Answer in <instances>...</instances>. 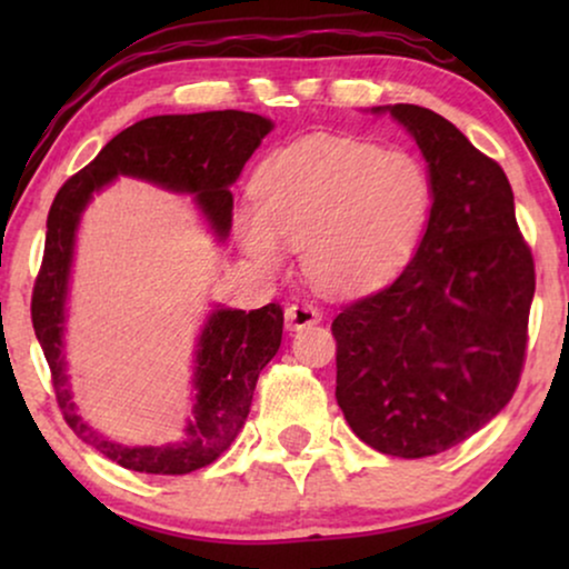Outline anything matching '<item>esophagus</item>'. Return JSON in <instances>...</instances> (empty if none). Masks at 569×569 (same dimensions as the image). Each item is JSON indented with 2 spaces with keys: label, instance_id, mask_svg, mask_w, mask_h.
<instances>
[{
  "label": "esophagus",
  "instance_id": "esophagus-1",
  "mask_svg": "<svg viewBox=\"0 0 569 569\" xmlns=\"http://www.w3.org/2000/svg\"><path fill=\"white\" fill-rule=\"evenodd\" d=\"M318 321H321V313L313 306H306V302H295V306L284 310V323L290 331H300Z\"/></svg>",
  "mask_w": 569,
  "mask_h": 569
}]
</instances>
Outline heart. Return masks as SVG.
Here are the masks:
<instances>
[{
  "instance_id": "1",
  "label": "heart",
  "mask_w": 569,
  "mask_h": 569,
  "mask_svg": "<svg viewBox=\"0 0 569 569\" xmlns=\"http://www.w3.org/2000/svg\"><path fill=\"white\" fill-rule=\"evenodd\" d=\"M256 204L236 214L243 253L267 274L302 246L308 282L355 298L391 282L417 251L432 181L415 154L313 134L271 152L253 176Z\"/></svg>"
}]
</instances>
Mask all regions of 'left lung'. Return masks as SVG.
Here are the masks:
<instances>
[{"label":"left lung","instance_id":"1","mask_svg":"<svg viewBox=\"0 0 569 569\" xmlns=\"http://www.w3.org/2000/svg\"><path fill=\"white\" fill-rule=\"evenodd\" d=\"M415 139L432 209L391 287L333 318L337 403L352 432L396 458L458 446L516 393L536 290L505 170L448 119L376 106Z\"/></svg>","mask_w":569,"mask_h":569}]
</instances>
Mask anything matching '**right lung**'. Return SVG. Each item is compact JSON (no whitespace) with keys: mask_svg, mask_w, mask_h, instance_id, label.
Returning a JSON list of instances; mask_svg holds the SVG:
<instances>
[{"mask_svg":"<svg viewBox=\"0 0 569 569\" xmlns=\"http://www.w3.org/2000/svg\"><path fill=\"white\" fill-rule=\"evenodd\" d=\"M271 131V121L246 111L166 113L137 121L116 134L98 158L69 178L46 222L43 267L33 290V329L49 360L53 391L67 425L98 453L139 473H191L217 461L243 430L256 380L282 345V308L238 310L212 302L191 357V415L183 430L162 446H123L96 430L74 401L67 360L69 292L77 232L84 209L116 178H137L162 191L193 197V207L217 243L232 228L230 186Z\"/></svg>","mask_w":569,"mask_h":569,"instance_id":"right-lung-1","label":"right lung"}]
</instances>
